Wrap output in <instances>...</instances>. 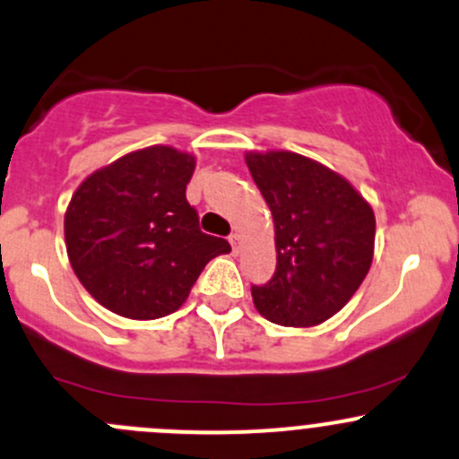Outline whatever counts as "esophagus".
<instances>
[{"label": "esophagus", "mask_w": 459, "mask_h": 459, "mask_svg": "<svg viewBox=\"0 0 459 459\" xmlns=\"http://www.w3.org/2000/svg\"><path fill=\"white\" fill-rule=\"evenodd\" d=\"M229 242L233 247V253H239V247H242V239H239L238 233H230L229 235Z\"/></svg>", "instance_id": "34e87169"}]
</instances>
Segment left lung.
<instances>
[{
	"instance_id": "1",
	"label": "left lung",
	"mask_w": 459,
	"mask_h": 459,
	"mask_svg": "<svg viewBox=\"0 0 459 459\" xmlns=\"http://www.w3.org/2000/svg\"><path fill=\"white\" fill-rule=\"evenodd\" d=\"M247 166L275 226L273 278L253 284L255 309L284 327H311L361 287L375 253L370 204L329 168L296 152H251Z\"/></svg>"
}]
</instances>
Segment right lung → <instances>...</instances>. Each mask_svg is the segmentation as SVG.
I'll return each instance as SVG.
<instances>
[{
  "instance_id": "1",
  "label": "right lung",
  "mask_w": 459,
  "mask_h": 459,
  "mask_svg": "<svg viewBox=\"0 0 459 459\" xmlns=\"http://www.w3.org/2000/svg\"><path fill=\"white\" fill-rule=\"evenodd\" d=\"M195 157L152 145L93 172L65 215L69 262L82 287L126 318L152 320L179 309L226 239L199 229L186 199Z\"/></svg>"
}]
</instances>
